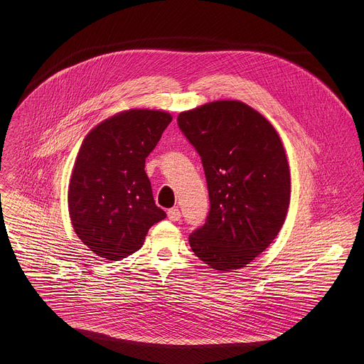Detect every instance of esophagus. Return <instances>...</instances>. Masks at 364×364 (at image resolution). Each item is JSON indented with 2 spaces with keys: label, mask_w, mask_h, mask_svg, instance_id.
I'll return each instance as SVG.
<instances>
[{
  "label": "esophagus",
  "mask_w": 364,
  "mask_h": 364,
  "mask_svg": "<svg viewBox=\"0 0 364 364\" xmlns=\"http://www.w3.org/2000/svg\"><path fill=\"white\" fill-rule=\"evenodd\" d=\"M168 218H169L171 221H179V220H181V211H179V208H169V210H168Z\"/></svg>",
  "instance_id": "34e87169"
}]
</instances>
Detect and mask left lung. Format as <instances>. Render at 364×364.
Returning a JSON list of instances; mask_svg holds the SVG:
<instances>
[{
    "label": "left lung",
    "mask_w": 364,
    "mask_h": 364,
    "mask_svg": "<svg viewBox=\"0 0 364 364\" xmlns=\"http://www.w3.org/2000/svg\"><path fill=\"white\" fill-rule=\"evenodd\" d=\"M178 126L202 158L210 211L189 235L195 255L241 269L279 234L290 205V171L277 132L251 106L215 101L182 112Z\"/></svg>",
    "instance_id": "left-lung-1"
}]
</instances>
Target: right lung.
Returning a JSON list of instances; mask_svg holds the SVG:
<instances>
[{
  "label": "right lung",
  "instance_id": "right-lung-1",
  "mask_svg": "<svg viewBox=\"0 0 364 364\" xmlns=\"http://www.w3.org/2000/svg\"><path fill=\"white\" fill-rule=\"evenodd\" d=\"M171 122L166 112L130 109L84 139L68 185V211L77 237L98 257L120 260L134 254L151 225L166 217L144 166Z\"/></svg>",
  "mask_w": 364,
  "mask_h": 364
}]
</instances>
